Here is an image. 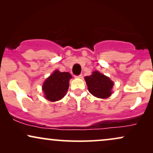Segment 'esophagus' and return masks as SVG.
Segmentation results:
<instances>
[{
	"label": "esophagus",
	"instance_id": "1",
	"mask_svg": "<svg viewBox=\"0 0 153 153\" xmlns=\"http://www.w3.org/2000/svg\"><path fill=\"white\" fill-rule=\"evenodd\" d=\"M75 78H82V74H80V75H75Z\"/></svg>",
	"mask_w": 153,
	"mask_h": 153
}]
</instances>
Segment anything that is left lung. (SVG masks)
<instances>
[{"label":"left lung","instance_id":"8db88e82","mask_svg":"<svg viewBox=\"0 0 153 153\" xmlns=\"http://www.w3.org/2000/svg\"><path fill=\"white\" fill-rule=\"evenodd\" d=\"M85 80L89 92L96 97L106 99L111 94L114 82L99 72H93L91 75L85 77Z\"/></svg>","mask_w":153,"mask_h":153}]
</instances>
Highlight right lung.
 Wrapping results in <instances>:
<instances>
[{"instance_id":"obj_1","label":"right lung","mask_w":153,"mask_h":153,"mask_svg":"<svg viewBox=\"0 0 153 153\" xmlns=\"http://www.w3.org/2000/svg\"><path fill=\"white\" fill-rule=\"evenodd\" d=\"M72 78L69 73H60L55 71L47 78L42 85L45 98L51 101H59L66 94L69 87V80Z\"/></svg>"}]
</instances>
